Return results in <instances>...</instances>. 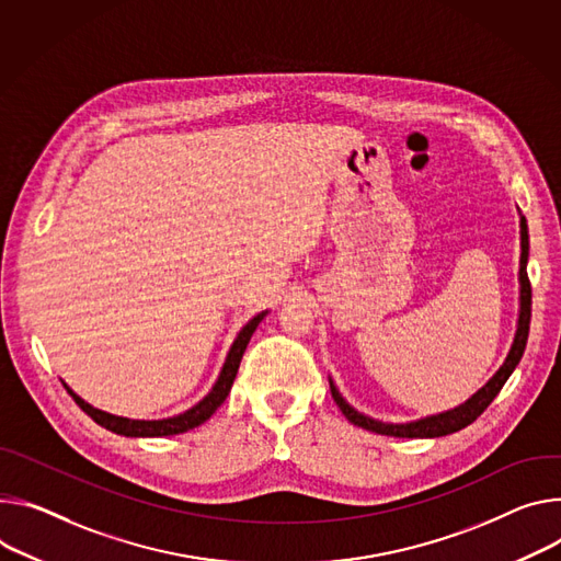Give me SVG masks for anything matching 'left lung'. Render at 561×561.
<instances>
[{"label": "left lung", "instance_id": "8db88e82", "mask_svg": "<svg viewBox=\"0 0 561 561\" xmlns=\"http://www.w3.org/2000/svg\"><path fill=\"white\" fill-rule=\"evenodd\" d=\"M519 234H522V257H519V318H517V331L511 344V351H507L505 360L501 363V367L492 374V378L477 389L466 402L451 407L447 412L440 414H432V416H423L416 421H407V423H389V421H380L374 416H367L363 412L355 410V407L340 393L337 385L333 382V378L329 376L331 382V393L335 404L342 410V414L346 416L348 423L358 425L363 430L382 434V436H398V438H438V436H447L454 434L458 430L468 427L470 423H474L485 410L488 404L496 398V393L501 391V387L505 385V380L513 376V371L517 369L522 355L526 351V342H528V331H530V307H533V290H530V282H528V224L526 217H522L519 213Z\"/></svg>", "mask_w": 561, "mask_h": 561}]
</instances>
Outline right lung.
I'll return each mask as SVG.
<instances>
[{"instance_id": "right-lung-1", "label": "right lung", "mask_w": 561, "mask_h": 561, "mask_svg": "<svg viewBox=\"0 0 561 561\" xmlns=\"http://www.w3.org/2000/svg\"><path fill=\"white\" fill-rule=\"evenodd\" d=\"M268 316V311H262L254 316L252 320L245 322V327L237 333L228 355H226V363L219 371V378L215 380L213 389L203 396L196 404H192L190 410L181 412V414H174V416H168V419H154V421H142V419H127V416H116V414H110V412H103L98 410V407L89 404L84 398H80L65 380V389L71 393V398L78 402L80 410L91 416L100 427H105L114 434H121V436H131V438H159V436H174V434H183V432H190L198 425L206 423L219 407L224 404V400L228 398L230 389H232V382L237 378V371H239V363L243 358V351L254 333V329L260 327V322Z\"/></svg>"}]
</instances>
